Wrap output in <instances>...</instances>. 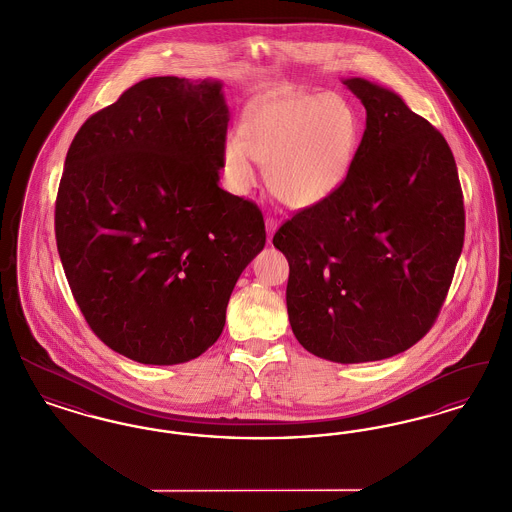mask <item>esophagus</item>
Instances as JSON below:
<instances>
[{"label":"esophagus","mask_w":512,"mask_h":512,"mask_svg":"<svg viewBox=\"0 0 512 512\" xmlns=\"http://www.w3.org/2000/svg\"><path fill=\"white\" fill-rule=\"evenodd\" d=\"M265 224H267L268 238H272V236H274V232H276V228H278V219H274V217H270V215H267V219H265Z\"/></svg>","instance_id":"obj_1"}]
</instances>
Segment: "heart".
<instances>
[{"instance_id":"heart-1","label":"heart","mask_w":512,"mask_h":512,"mask_svg":"<svg viewBox=\"0 0 512 512\" xmlns=\"http://www.w3.org/2000/svg\"><path fill=\"white\" fill-rule=\"evenodd\" d=\"M359 140V115L340 94L268 99L245 111L240 140L230 138L222 149V171L230 190L244 194L257 180V161L282 203L315 207L340 190Z\"/></svg>"}]
</instances>
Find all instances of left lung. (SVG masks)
Returning <instances> with one entry per match:
<instances>
[{
	"instance_id": "obj_1",
	"label": "left lung",
	"mask_w": 512,
	"mask_h": 512,
	"mask_svg": "<svg viewBox=\"0 0 512 512\" xmlns=\"http://www.w3.org/2000/svg\"><path fill=\"white\" fill-rule=\"evenodd\" d=\"M345 86L366 128L340 190L274 234L288 263L297 341L334 363L407 351L438 318L464 244V203L451 147L405 101L363 78Z\"/></svg>"
}]
</instances>
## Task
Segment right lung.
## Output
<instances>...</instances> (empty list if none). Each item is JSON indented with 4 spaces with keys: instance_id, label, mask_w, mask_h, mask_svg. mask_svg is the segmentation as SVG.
Listing matches in <instances>:
<instances>
[{
    "instance_id": "right-lung-1",
    "label": "right lung",
    "mask_w": 512,
    "mask_h": 512,
    "mask_svg": "<svg viewBox=\"0 0 512 512\" xmlns=\"http://www.w3.org/2000/svg\"><path fill=\"white\" fill-rule=\"evenodd\" d=\"M219 82L147 78L80 126L55 199V240L92 332L144 365L205 353L242 270L265 247L261 209L219 188Z\"/></svg>"
}]
</instances>
